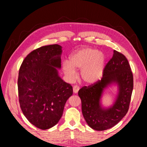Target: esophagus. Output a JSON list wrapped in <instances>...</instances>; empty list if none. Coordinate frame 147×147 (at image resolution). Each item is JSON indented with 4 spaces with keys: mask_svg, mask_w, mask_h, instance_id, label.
Listing matches in <instances>:
<instances>
[{
    "mask_svg": "<svg viewBox=\"0 0 147 147\" xmlns=\"http://www.w3.org/2000/svg\"><path fill=\"white\" fill-rule=\"evenodd\" d=\"M79 87L78 86H74L73 87V92L74 93H77L79 90Z\"/></svg>",
    "mask_w": 147,
    "mask_h": 147,
    "instance_id": "obj_1",
    "label": "esophagus"
}]
</instances>
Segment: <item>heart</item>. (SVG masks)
I'll return each instance as SVG.
<instances>
[{
    "label": "heart",
    "mask_w": 147,
    "mask_h": 147,
    "mask_svg": "<svg viewBox=\"0 0 147 147\" xmlns=\"http://www.w3.org/2000/svg\"><path fill=\"white\" fill-rule=\"evenodd\" d=\"M106 57L101 52L92 48H83L73 53L69 61L63 63V70L69 80L76 78L75 69H80V76L87 84H93L103 75Z\"/></svg>",
    "instance_id": "1"
}]
</instances>
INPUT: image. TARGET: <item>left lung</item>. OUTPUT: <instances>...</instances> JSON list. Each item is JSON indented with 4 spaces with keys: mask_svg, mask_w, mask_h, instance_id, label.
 I'll list each match as a JSON object with an SVG mask.
<instances>
[{
    "mask_svg": "<svg viewBox=\"0 0 147 147\" xmlns=\"http://www.w3.org/2000/svg\"><path fill=\"white\" fill-rule=\"evenodd\" d=\"M112 83L118 84V96L111 108L102 109L100 103L102 91ZM133 87V74L128 59L123 54L114 50L112 58L104 67L102 78L78 91L82 114L88 125L98 131L116 125L128 112Z\"/></svg>",
    "mask_w": 147,
    "mask_h": 147,
    "instance_id": "obj_1",
    "label": "left lung"
}]
</instances>
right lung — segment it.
Wrapping results in <instances>:
<instances>
[{
    "label": "right lung",
    "instance_id": "obj_1",
    "mask_svg": "<svg viewBox=\"0 0 147 147\" xmlns=\"http://www.w3.org/2000/svg\"><path fill=\"white\" fill-rule=\"evenodd\" d=\"M61 47L50 45L34 50L26 56L19 71L20 107L31 124L41 130L51 128L63 115L73 87L58 75Z\"/></svg>",
    "mask_w": 147,
    "mask_h": 147
}]
</instances>
